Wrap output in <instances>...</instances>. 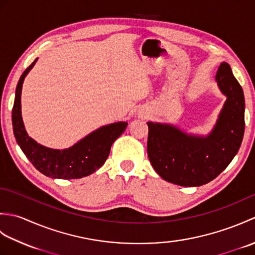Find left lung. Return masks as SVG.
Here are the masks:
<instances>
[{
    "mask_svg": "<svg viewBox=\"0 0 255 255\" xmlns=\"http://www.w3.org/2000/svg\"><path fill=\"white\" fill-rule=\"evenodd\" d=\"M216 82L227 100L207 136L187 133L171 124L148 122V156L163 180L180 186H200L217 177L238 153L245 133V95L227 62Z\"/></svg>",
    "mask_w": 255,
    "mask_h": 255,
    "instance_id": "left-lung-1",
    "label": "left lung"
}]
</instances>
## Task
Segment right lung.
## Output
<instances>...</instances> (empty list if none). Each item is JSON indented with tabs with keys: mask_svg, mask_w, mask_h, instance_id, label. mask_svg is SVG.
Returning <instances> with one entry per match:
<instances>
[{
	"mask_svg": "<svg viewBox=\"0 0 255 255\" xmlns=\"http://www.w3.org/2000/svg\"><path fill=\"white\" fill-rule=\"evenodd\" d=\"M38 59L27 68L18 81L12 111L13 130L16 141L31 164L42 174L51 178H81L88 176L105 163L114 141L125 131L128 123L105 125L89 133L72 147L51 149L39 144L27 133L21 118L20 95L24 79Z\"/></svg>",
	"mask_w": 255,
	"mask_h": 255,
	"instance_id": "add662e5",
	"label": "right lung"
}]
</instances>
